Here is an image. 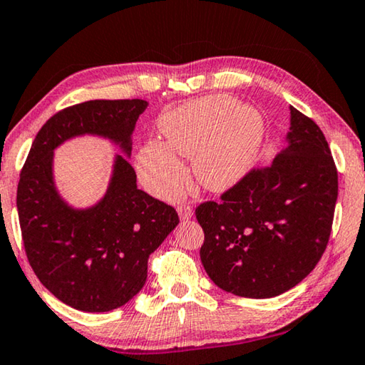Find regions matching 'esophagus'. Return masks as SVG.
Wrapping results in <instances>:
<instances>
[{
	"label": "esophagus",
	"mask_w": 365,
	"mask_h": 365,
	"mask_svg": "<svg viewBox=\"0 0 365 365\" xmlns=\"http://www.w3.org/2000/svg\"><path fill=\"white\" fill-rule=\"evenodd\" d=\"M178 215L182 221H187V220L192 218L194 210H192V207L189 205V203H181V205L178 207Z\"/></svg>",
	"instance_id": "esophagus-1"
}]
</instances>
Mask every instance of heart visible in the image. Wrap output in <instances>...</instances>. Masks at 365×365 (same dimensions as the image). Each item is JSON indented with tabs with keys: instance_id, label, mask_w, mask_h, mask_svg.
I'll list each match as a JSON object with an SVG mask.
<instances>
[{
	"instance_id": "obj_1",
	"label": "heart",
	"mask_w": 365,
	"mask_h": 365,
	"mask_svg": "<svg viewBox=\"0 0 365 365\" xmlns=\"http://www.w3.org/2000/svg\"><path fill=\"white\" fill-rule=\"evenodd\" d=\"M163 143L149 140L139 152L140 179L160 197H175L186 182L176 155L192 158V171L208 190L231 187L257 160L264 121L257 108L235 104L226 94L207 96L165 113L158 120Z\"/></svg>"
}]
</instances>
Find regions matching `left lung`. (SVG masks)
Wrapping results in <instances>:
<instances>
[{
  "instance_id": "8db88e82",
  "label": "left lung",
  "mask_w": 365,
  "mask_h": 365,
  "mask_svg": "<svg viewBox=\"0 0 365 365\" xmlns=\"http://www.w3.org/2000/svg\"><path fill=\"white\" fill-rule=\"evenodd\" d=\"M338 173L324 133L290 106L285 149L195 216L208 277L244 298H272L314 269L329 244Z\"/></svg>"
}]
</instances>
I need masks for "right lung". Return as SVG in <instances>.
Segmentation results:
<instances>
[{
    "label": "right lung",
    "mask_w": 365,
    "mask_h": 365,
    "mask_svg": "<svg viewBox=\"0 0 365 365\" xmlns=\"http://www.w3.org/2000/svg\"><path fill=\"white\" fill-rule=\"evenodd\" d=\"M143 99L88 101L53 115L38 131L17 186V212L31 269L72 308L106 312L130 302L147 279V261L173 229L176 210L136 186V173L115 158L108 192L94 207H70L56 192L52 153L81 133L110 138L127 157Z\"/></svg>",
    "instance_id": "obj_1"
}]
</instances>
